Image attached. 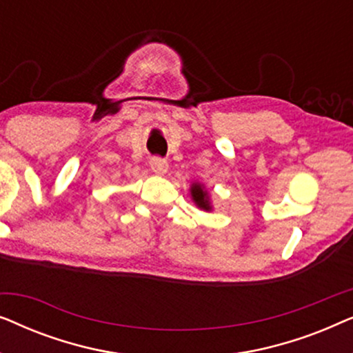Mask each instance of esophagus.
<instances>
[{
    "instance_id": "34e87169",
    "label": "esophagus",
    "mask_w": 353,
    "mask_h": 353,
    "mask_svg": "<svg viewBox=\"0 0 353 353\" xmlns=\"http://www.w3.org/2000/svg\"><path fill=\"white\" fill-rule=\"evenodd\" d=\"M151 170L156 173V175H165L168 170V163L165 159L152 157L151 159Z\"/></svg>"
}]
</instances>
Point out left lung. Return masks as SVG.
Instances as JSON below:
<instances>
[{"label":"left lung","mask_w":353,"mask_h":353,"mask_svg":"<svg viewBox=\"0 0 353 353\" xmlns=\"http://www.w3.org/2000/svg\"><path fill=\"white\" fill-rule=\"evenodd\" d=\"M190 191H191L192 201H194V204L199 207V209L207 210V212L212 210L209 194H207V191L204 190V186H202L201 183H192Z\"/></svg>","instance_id":"left-lung-1"}]
</instances>
